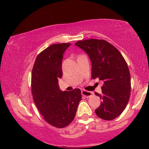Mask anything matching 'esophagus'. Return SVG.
<instances>
[{
    "label": "esophagus",
    "mask_w": 149,
    "mask_h": 149,
    "mask_svg": "<svg viewBox=\"0 0 149 149\" xmlns=\"http://www.w3.org/2000/svg\"><path fill=\"white\" fill-rule=\"evenodd\" d=\"M81 94L83 96H84L86 98H89L91 97L93 95L92 92H90V91H85V90H83L81 91Z\"/></svg>",
    "instance_id": "esophagus-1"
}]
</instances>
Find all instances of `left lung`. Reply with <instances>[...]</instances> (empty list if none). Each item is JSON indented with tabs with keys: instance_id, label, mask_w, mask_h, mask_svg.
Returning <instances> with one entry per match:
<instances>
[{
	"instance_id": "left-lung-1",
	"label": "left lung",
	"mask_w": 149,
	"mask_h": 149,
	"mask_svg": "<svg viewBox=\"0 0 149 149\" xmlns=\"http://www.w3.org/2000/svg\"><path fill=\"white\" fill-rule=\"evenodd\" d=\"M75 45L89 56L91 77L103 83L102 94L95 93L102 100L95 110L96 114L104 120L115 119L125 109L130 97V73L124 58L116 48L104 40H84Z\"/></svg>"
}]
</instances>
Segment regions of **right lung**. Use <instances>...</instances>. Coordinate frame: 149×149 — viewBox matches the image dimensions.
Instances as JSON below:
<instances>
[{
	"label": "right lung",
	"instance_id": "right-lung-1",
	"mask_svg": "<svg viewBox=\"0 0 149 149\" xmlns=\"http://www.w3.org/2000/svg\"><path fill=\"white\" fill-rule=\"evenodd\" d=\"M70 45H50L37 56L32 70L33 99L45 120L58 128L72 122L81 100L79 89L62 91L58 85V79L62 76L63 54Z\"/></svg>",
	"mask_w": 149,
	"mask_h": 149
}]
</instances>
